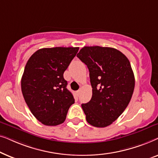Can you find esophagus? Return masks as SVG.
Wrapping results in <instances>:
<instances>
[{"instance_id": "34e87169", "label": "esophagus", "mask_w": 158, "mask_h": 158, "mask_svg": "<svg viewBox=\"0 0 158 158\" xmlns=\"http://www.w3.org/2000/svg\"><path fill=\"white\" fill-rule=\"evenodd\" d=\"M77 96H80V94H81V90H77Z\"/></svg>"}]
</instances>
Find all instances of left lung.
I'll use <instances>...</instances> for the list:
<instances>
[{
	"instance_id": "8db88e82",
	"label": "left lung",
	"mask_w": 158,
	"mask_h": 158,
	"mask_svg": "<svg viewBox=\"0 0 158 158\" xmlns=\"http://www.w3.org/2000/svg\"><path fill=\"white\" fill-rule=\"evenodd\" d=\"M77 57L87 65L92 98L83 103L86 121L96 127L111 124L128 106L135 89V75L129 60L111 47H84Z\"/></svg>"
}]
</instances>
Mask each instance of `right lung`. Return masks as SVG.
<instances>
[{
	"mask_svg": "<svg viewBox=\"0 0 158 158\" xmlns=\"http://www.w3.org/2000/svg\"><path fill=\"white\" fill-rule=\"evenodd\" d=\"M79 47L42 48L28 60L21 77V91L32 114L46 126H57L66 118L75 102L64 72Z\"/></svg>",
	"mask_w": 158,
	"mask_h": 158,
	"instance_id": "obj_1",
	"label": "right lung"
}]
</instances>
